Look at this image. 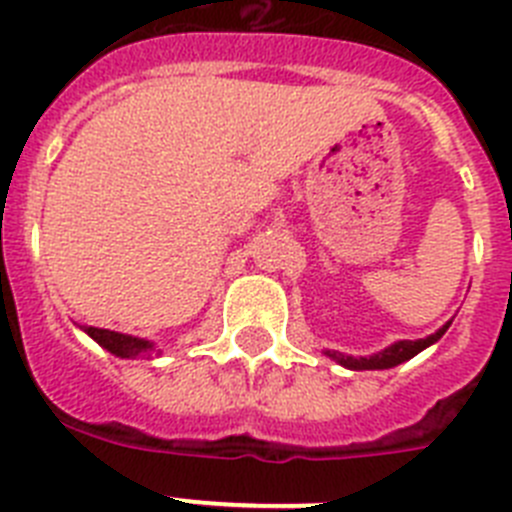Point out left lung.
<instances>
[{
	"mask_svg": "<svg viewBox=\"0 0 512 512\" xmlns=\"http://www.w3.org/2000/svg\"><path fill=\"white\" fill-rule=\"evenodd\" d=\"M446 328H449V323L443 325L441 330H436L433 336L420 338V341H397L395 346L384 348V351L369 356V359H364V356H361V359H354V356H343V354H338V351H333V354L328 351V356L330 359H336L338 364L348 366V369H390V366H397V364H402V361L413 359V356L420 354L423 348H428L431 343H436L438 338L446 333Z\"/></svg>",
	"mask_w": 512,
	"mask_h": 512,
	"instance_id": "8db88e82",
	"label": "left lung"
}]
</instances>
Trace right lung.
I'll use <instances>...</instances> for the list:
<instances>
[{
  "label": "right lung",
  "instance_id": "add662e5",
  "mask_svg": "<svg viewBox=\"0 0 512 512\" xmlns=\"http://www.w3.org/2000/svg\"><path fill=\"white\" fill-rule=\"evenodd\" d=\"M84 330H87L89 336H92L99 346L107 348L110 354L122 356V359H133V356L143 354V351L151 348V343L148 341H140V338H133V336H122V333H115V330L92 328V325H87Z\"/></svg>",
  "mask_w": 512,
  "mask_h": 512
}]
</instances>
